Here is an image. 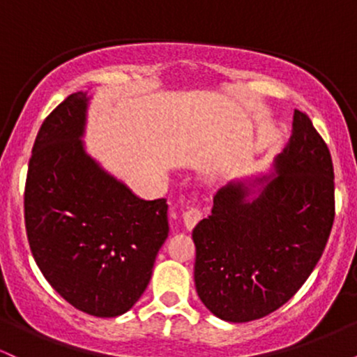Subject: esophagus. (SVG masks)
<instances>
[{"label":"esophagus","mask_w":357,"mask_h":357,"mask_svg":"<svg viewBox=\"0 0 357 357\" xmlns=\"http://www.w3.org/2000/svg\"><path fill=\"white\" fill-rule=\"evenodd\" d=\"M202 216H203V213H202V210H199V208H196V206L188 208V210L183 213L184 227H186L188 230H192V228H195V225L198 223L199 220H202Z\"/></svg>","instance_id":"esophagus-1"}]
</instances>
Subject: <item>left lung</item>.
Here are the masks:
<instances>
[{
  "label": "left lung",
  "instance_id": "obj_1",
  "mask_svg": "<svg viewBox=\"0 0 357 357\" xmlns=\"http://www.w3.org/2000/svg\"><path fill=\"white\" fill-rule=\"evenodd\" d=\"M333 221V159L312 121L296 109L272 173L220 188L211 215L192 230L196 292L227 322L272 314L312 273Z\"/></svg>",
  "mask_w": 357,
  "mask_h": 357
}]
</instances>
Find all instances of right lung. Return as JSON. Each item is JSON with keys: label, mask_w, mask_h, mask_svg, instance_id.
Returning a JSON list of instances; mask_svg holds the SVG:
<instances>
[{"label": "right lung", "mask_w": 357, "mask_h": 357, "mask_svg": "<svg viewBox=\"0 0 357 357\" xmlns=\"http://www.w3.org/2000/svg\"><path fill=\"white\" fill-rule=\"evenodd\" d=\"M89 92L68 96L40 127L28 165L31 253L68 304L117 317L144 294L169 233L166 199H142L85 149Z\"/></svg>", "instance_id": "right-lung-1"}]
</instances>
